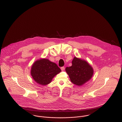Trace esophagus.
Masks as SVG:
<instances>
[{
  "instance_id": "1",
  "label": "esophagus",
  "mask_w": 122,
  "mask_h": 122,
  "mask_svg": "<svg viewBox=\"0 0 122 122\" xmlns=\"http://www.w3.org/2000/svg\"><path fill=\"white\" fill-rule=\"evenodd\" d=\"M61 70L62 71H64L65 70V67H61Z\"/></svg>"
}]
</instances>
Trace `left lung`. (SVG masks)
<instances>
[{"label":"left lung","instance_id":"8db88e82","mask_svg":"<svg viewBox=\"0 0 122 122\" xmlns=\"http://www.w3.org/2000/svg\"><path fill=\"white\" fill-rule=\"evenodd\" d=\"M71 82L80 86L88 82L92 78L94 70L86 61L75 56L72 61V66L66 68Z\"/></svg>","mask_w":122,"mask_h":122}]
</instances>
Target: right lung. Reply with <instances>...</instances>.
<instances>
[{
  "label": "right lung",
  "mask_w": 122,
  "mask_h": 122,
  "mask_svg": "<svg viewBox=\"0 0 122 122\" xmlns=\"http://www.w3.org/2000/svg\"><path fill=\"white\" fill-rule=\"evenodd\" d=\"M61 71V69L56 63L48 59L40 58L32 64L30 74L37 83L46 85L50 84L53 78Z\"/></svg>",
  "instance_id": "1"
}]
</instances>
